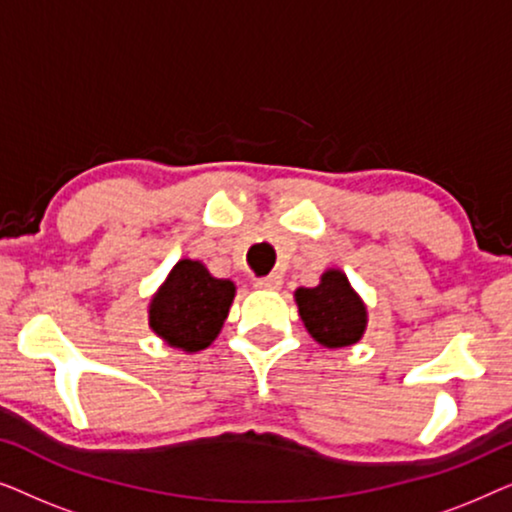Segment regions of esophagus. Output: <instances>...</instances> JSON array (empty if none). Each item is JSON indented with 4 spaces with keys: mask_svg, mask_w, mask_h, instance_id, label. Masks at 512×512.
I'll return each mask as SVG.
<instances>
[{
    "mask_svg": "<svg viewBox=\"0 0 512 512\" xmlns=\"http://www.w3.org/2000/svg\"><path fill=\"white\" fill-rule=\"evenodd\" d=\"M254 286H256V289H261V291H277V289H282V277H279V275L261 277V279H256Z\"/></svg>",
    "mask_w": 512,
    "mask_h": 512,
    "instance_id": "esophagus-1",
    "label": "esophagus"
}]
</instances>
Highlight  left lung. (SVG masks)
<instances>
[{
	"label": "left lung",
	"mask_w": 512,
	"mask_h": 512,
	"mask_svg": "<svg viewBox=\"0 0 512 512\" xmlns=\"http://www.w3.org/2000/svg\"><path fill=\"white\" fill-rule=\"evenodd\" d=\"M307 333L326 349L352 347L368 326L366 303L340 268H328L312 289L300 286L293 293Z\"/></svg>",
	"instance_id": "obj_1"
}]
</instances>
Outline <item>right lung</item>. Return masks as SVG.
<instances>
[{
	"label": "right lung",
	"mask_w": 512,
	"mask_h": 512,
	"mask_svg": "<svg viewBox=\"0 0 512 512\" xmlns=\"http://www.w3.org/2000/svg\"><path fill=\"white\" fill-rule=\"evenodd\" d=\"M235 298V284L202 261L181 258L151 296L149 326L165 345L195 354L219 338Z\"/></svg>",
	"instance_id": "add662e5"
}]
</instances>
